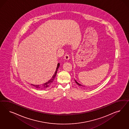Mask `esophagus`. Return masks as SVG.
Returning a JSON list of instances; mask_svg holds the SVG:
<instances>
[{
    "instance_id": "obj_1",
    "label": "esophagus",
    "mask_w": 129,
    "mask_h": 129,
    "mask_svg": "<svg viewBox=\"0 0 129 129\" xmlns=\"http://www.w3.org/2000/svg\"><path fill=\"white\" fill-rule=\"evenodd\" d=\"M64 58L66 60H69V58H70L69 55L67 54H65L64 56Z\"/></svg>"
}]
</instances>
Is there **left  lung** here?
Masks as SVG:
<instances>
[{"label":"left lung","mask_w":129,"mask_h":129,"mask_svg":"<svg viewBox=\"0 0 129 129\" xmlns=\"http://www.w3.org/2000/svg\"><path fill=\"white\" fill-rule=\"evenodd\" d=\"M75 83H77V84L78 85H79V86H83V85H82V84H80V83H78V82H77L76 81V80H75Z\"/></svg>","instance_id":"left-lung-1"}]
</instances>
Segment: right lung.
Instances as JSON below:
<instances>
[{"instance_id":"add662e5","label":"right lung","mask_w":129,"mask_h":129,"mask_svg":"<svg viewBox=\"0 0 129 129\" xmlns=\"http://www.w3.org/2000/svg\"><path fill=\"white\" fill-rule=\"evenodd\" d=\"M60 66V63H58L57 64V66L56 67V71L54 72V75H53V76L51 77V78L46 83L42 84L41 85H34V84H32V85H33L34 86H35V87L39 89H45L49 87L50 85L52 84L53 83L54 81V78L55 77V76L57 74V72L58 70V68Z\"/></svg>"}]
</instances>
